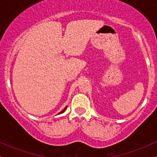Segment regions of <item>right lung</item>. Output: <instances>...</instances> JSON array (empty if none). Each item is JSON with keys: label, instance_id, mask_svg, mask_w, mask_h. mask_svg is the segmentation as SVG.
I'll return each instance as SVG.
<instances>
[{"label": "right lung", "instance_id": "1", "mask_svg": "<svg viewBox=\"0 0 157 157\" xmlns=\"http://www.w3.org/2000/svg\"><path fill=\"white\" fill-rule=\"evenodd\" d=\"M67 107H68V106H66V108H65V109H64L63 110V111H61V112H60V113H58V114H60V113H63V112H64V111H66V109H67Z\"/></svg>", "mask_w": 157, "mask_h": 157}]
</instances>
